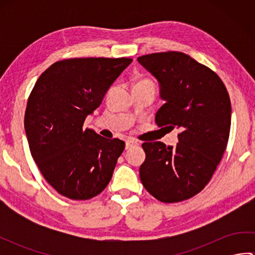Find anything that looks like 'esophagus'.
<instances>
[{"instance_id": "obj_1", "label": "esophagus", "mask_w": 255, "mask_h": 255, "mask_svg": "<svg viewBox=\"0 0 255 255\" xmlns=\"http://www.w3.org/2000/svg\"><path fill=\"white\" fill-rule=\"evenodd\" d=\"M137 145H139V142L136 141V140L128 139L126 141V149H131L133 147H137Z\"/></svg>"}]
</instances>
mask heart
Here are the masks:
<instances>
[{
    "instance_id": "b5f03b06",
    "label": "heart",
    "mask_w": 255,
    "mask_h": 255,
    "mask_svg": "<svg viewBox=\"0 0 255 255\" xmlns=\"http://www.w3.org/2000/svg\"><path fill=\"white\" fill-rule=\"evenodd\" d=\"M138 85H148V86H153L154 88V84L152 83V81H150L148 79H143V80H140L139 82H137V84L134 86H138Z\"/></svg>"
}]
</instances>
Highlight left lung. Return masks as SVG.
I'll list each match as a JSON object with an SVG mask.
<instances>
[{
    "label": "left lung",
    "mask_w": 255,
    "mask_h": 255,
    "mask_svg": "<svg viewBox=\"0 0 255 255\" xmlns=\"http://www.w3.org/2000/svg\"><path fill=\"white\" fill-rule=\"evenodd\" d=\"M137 60L159 80L166 102L155 124L180 130L174 148L161 141L142 143L140 180L160 202H183L203 191L223 159L231 125L228 91L217 73L183 52H156Z\"/></svg>",
    "instance_id": "left-lung-1"
}]
</instances>
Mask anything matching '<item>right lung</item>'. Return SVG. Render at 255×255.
<instances>
[{"instance_id":"add662e5","label":"right lung","mask_w":255,"mask_h":255,"mask_svg":"<svg viewBox=\"0 0 255 255\" xmlns=\"http://www.w3.org/2000/svg\"><path fill=\"white\" fill-rule=\"evenodd\" d=\"M131 58H71L38 78L27 102L25 131L45 180L64 197H95L110 183L125 142L83 128Z\"/></svg>"}]
</instances>
